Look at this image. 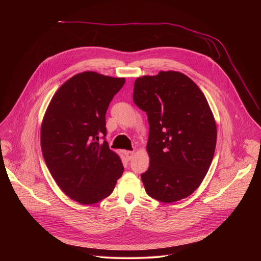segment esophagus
<instances>
[{
    "instance_id": "1",
    "label": "esophagus",
    "mask_w": 261,
    "mask_h": 261,
    "mask_svg": "<svg viewBox=\"0 0 261 261\" xmlns=\"http://www.w3.org/2000/svg\"><path fill=\"white\" fill-rule=\"evenodd\" d=\"M124 154H125L127 160H131L133 158V156H134V152L133 151H125Z\"/></svg>"
}]
</instances>
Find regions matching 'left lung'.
<instances>
[{
	"instance_id": "8db88e82",
	"label": "left lung",
	"mask_w": 261,
	"mask_h": 261,
	"mask_svg": "<svg viewBox=\"0 0 261 261\" xmlns=\"http://www.w3.org/2000/svg\"><path fill=\"white\" fill-rule=\"evenodd\" d=\"M134 103L147 115L148 169L141 174L145 192L161 202L191 195L214 158L217 126L207 100L184 73L160 71L136 79Z\"/></svg>"
}]
</instances>
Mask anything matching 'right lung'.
Instances as JSON below:
<instances>
[{
	"label": "right lung",
	"mask_w": 261,
	"mask_h": 261,
	"mask_svg": "<svg viewBox=\"0 0 261 261\" xmlns=\"http://www.w3.org/2000/svg\"><path fill=\"white\" fill-rule=\"evenodd\" d=\"M124 77L85 71L53 96L41 124V150L60 189L81 204H94L114 191L124 166L105 137V114Z\"/></svg>",
	"instance_id": "right-lung-1"
}]
</instances>
